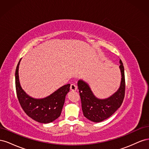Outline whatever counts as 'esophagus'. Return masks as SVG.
Here are the masks:
<instances>
[{
    "label": "esophagus",
    "mask_w": 149,
    "mask_h": 149,
    "mask_svg": "<svg viewBox=\"0 0 149 149\" xmlns=\"http://www.w3.org/2000/svg\"><path fill=\"white\" fill-rule=\"evenodd\" d=\"M70 89L71 91H76V90L77 89V86H76V85L74 84H71L70 86Z\"/></svg>",
    "instance_id": "esophagus-1"
}]
</instances>
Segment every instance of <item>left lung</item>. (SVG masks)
I'll use <instances>...</instances> for the list:
<instances>
[{
    "label": "left lung",
    "mask_w": 149,
    "mask_h": 149,
    "mask_svg": "<svg viewBox=\"0 0 149 149\" xmlns=\"http://www.w3.org/2000/svg\"><path fill=\"white\" fill-rule=\"evenodd\" d=\"M119 62L122 77L120 85L118 91L109 97L104 100L97 98L88 83L81 79L78 81L83 112L88 119L94 123H100L109 118L120 107L125 96V83L123 63L120 60Z\"/></svg>",
    "instance_id": "left-lung-1"
}]
</instances>
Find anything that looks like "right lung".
Instances as JSON below:
<instances>
[{
	"label": "right lung",
	"mask_w": 149,
	"mask_h": 149,
	"mask_svg": "<svg viewBox=\"0 0 149 149\" xmlns=\"http://www.w3.org/2000/svg\"><path fill=\"white\" fill-rule=\"evenodd\" d=\"M15 70V88L17 98L24 112L32 119L40 123L47 124L56 120L61 115L65 97L70 91V84L63 86L51 95L43 99L29 96L22 89L19 78V66Z\"/></svg>",
	"instance_id": "right-lung-1"
}]
</instances>
